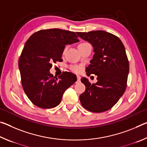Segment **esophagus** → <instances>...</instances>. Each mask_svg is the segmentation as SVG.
Segmentation results:
<instances>
[{"mask_svg":"<svg viewBox=\"0 0 147 147\" xmlns=\"http://www.w3.org/2000/svg\"><path fill=\"white\" fill-rule=\"evenodd\" d=\"M80 76H77V81H76V82H80Z\"/></svg>","mask_w":147,"mask_h":147,"instance_id":"obj_1","label":"esophagus"}]
</instances>
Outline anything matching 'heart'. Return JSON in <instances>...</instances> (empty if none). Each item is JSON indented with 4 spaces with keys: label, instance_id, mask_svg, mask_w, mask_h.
<instances>
[{
    "label": "heart",
    "instance_id": "b5f03b06",
    "mask_svg": "<svg viewBox=\"0 0 147 147\" xmlns=\"http://www.w3.org/2000/svg\"><path fill=\"white\" fill-rule=\"evenodd\" d=\"M86 43H82L80 44H79L78 46L83 45L86 44ZM72 70H73L74 72H75V73H80V72L82 71V67L81 66H74L72 67Z\"/></svg>",
    "mask_w": 147,
    "mask_h": 147
}]
</instances>
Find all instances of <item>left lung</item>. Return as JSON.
<instances>
[{
    "instance_id": "obj_1",
    "label": "left lung",
    "mask_w": 147,
    "mask_h": 147,
    "mask_svg": "<svg viewBox=\"0 0 147 147\" xmlns=\"http://www.w3.org/2000/svg\"><path fill=\"white\" fill-rule=\"evenodd\" d=\"M76 34L93 47L94 55L86 67V74L97 76V82L93 84L88 78H82L86 91L80 100L91 112H104L112 108L125 91L129 73L125 48L118 37L105 31Z\"/></svg>"
}]
</instances>
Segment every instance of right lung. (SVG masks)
Returning <instances> with one entry per match:
<instances>
[{"label": "right lung", "mask_w": 147, "mask_h": 147, "mask_svg": "<svg viewBox=\"0 0 147 147\" xmlns=\"http://www.w3.org/2000/svg\"><path fill=\"white\" fill-rule=\"evenodd\" d=\"M74 32L58 28L42 30L30 37L19 59L24 92L34 105L52 108L59 105L64 92L77 80L65 72L56 78L50 73L53 63L61 61L66 45L79 42Z\"/></svg>", "instance_id": "1"}]
</instances>
